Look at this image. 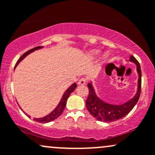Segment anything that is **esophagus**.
Segmentation results:
<instances>
[{
  "label": "esophagus",
  "mask_w": 155,
  "mask_h": 155,
  "mask_svg": "<svg viewBox=\"0 0 155 155\" xmlns=\"http://www.w3.org/2000/svg\"><path fill=\"white\" fill-rule=\"evenodd\" d=\"M86 81H87L86 78H84V77L81 78V79L78 81V84H85Z\"/></svg>",
  "instance_id": "obj_1"
}]
</instances>
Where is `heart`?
<instances>
[{
    "mask_svg": "<svg viewBox=\"0 0 155 155\" xmlns=\"http://www.w3.org/2000/svg\"><path fill=\"white\" fill-rule=\"evenodd\" d=\"M98 54V51H93L91 52L92 55H96V54Z\"/></svg>",
    "mask_w": 155,
    "mask_h": 155,
    "instance_id": "obj_1",
    "label": "heart"
}]
</instances>
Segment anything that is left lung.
I'll return each mask as SVG.
<instances>
[{"instance_id": "8db88e82", "label": "left lung", "mask_w": 155, "mask_h": 155, "mask_svg": "<svg viewBox=\"0 0 155 155\" xmlns=\"http://www.w3.org/2000/svg\"><path fill=\"white\" fill-rule=\"evenodd\" d=\"M130 61L137 65L138 74L137 91L135 96L123 104L114 105L104 102L96 96L91 83H88L89 95L86 100V107L89 113L97 120L103 122H112L126 116L138 101L141 92V70L138 61L133 56H130Z\"/></svg>"}]
</instances>
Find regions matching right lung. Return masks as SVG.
<instances>
[{
	"instance_id": "obj_1",
	"label": "right lung",
	"mask_w": 155,
	"mask_h": 155,
	"mask_svg": "<svg viewBox=\"0 0 155 155\" xmlns=\"http://www.w3.org/2000/svg\"><path fill=\"white\" fill-rule=\"evenodd\" d=\"M42 48V46L35 47V48H34L31 49V50L24 53V54H23V55L20 57V58L18 59V62H17V64H15V67L18 65V63H19L20 61L23 60V59H24L27 55H28L30 53L35 51H36V50H38V49H40V48ZM76 83H74L72 85L70 86L66 90V91L64 93L62 98H61L60 102L59 103V104L57 105V107L54 109V110H53V111L50 114L47 115L46 116L42 117V118H34V120H36V121H37V122H39V123H48V122H50V121H52V120H55V119H57L58 117L60 116V115L62 113V112H63V110H64V107H65V106H66V102H67L68 98L70 95H71V93H72V92L74 91L75 89H76ZM28 116L30 117L29 115H28Z\"/></svg>"
}]
</instances>
